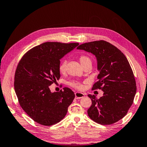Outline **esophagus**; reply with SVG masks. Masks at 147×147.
<instances>
[{
  "mask_svg": "<svg viewBox=\"0 0 147 147\" xmlns=\"http://www.w3.org/2000/svg\"><path fill=\"white\" fill-rule=\"evenodd\" d=\"M75 96H76V99H81L85 96V94L82 93V92H77L75 93Z\"/></svg>",
  "mask_w": 147,
  "mask_h": 147,
  "instance_id": "obj_1",
  "label": "esophagus"
}]
</instances>
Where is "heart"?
<instances>
[{
  "label": "heart",
  "instance_id": "b5f03b06",
  "mask_svg": "<svg viewBox=\"0 0 147 147\" xmlns=\"http://www.w3.org/2000/svg\"><path fill=\"white\" fill-rule=\"evenodd\" d=\"M79 59L80 64L82 65L83 67L87 64L91 63L90 58L89 57H87V55H80L79 58ZM66 70H67V61L65 60H63V61H61V63H60L59 71L61 74H65L66 72ZM70 86L71 87L76 88V89H79V90L82 89L84 88L83 84L82 83H80V82H78V81H74V82H71Z\"/></svg>",
  "mask_w": 147,
  "mask_h": 147
}]
</instances>
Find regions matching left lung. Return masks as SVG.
Listing matches in <instances>:
<instances>
[{"label":"left lung","mask_w":147,"mask_h":147,"mask_svg":"<svg viewBox=\"0 0 147 147\" xmlns=\"http://www.w3.org/2000/svg\"><path fill=\"white\" fill-rule=\"evenodd\" d=\"M95 55L99 74L92 90L101 89L103 96L97 99L89 94L92 105L89 118L100 125H111L125 116L132 105L136 92V81L125 55L104 40L91 41L77 48Z\"/></svg>","instance_id":"left-lung-1"}]
</instances>
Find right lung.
I'll return each mask as SVG.
<instances>
[{"label":"right lung","mask_w":147,"mask_h":147,"mask_svg":"<svg viewBox=\"0 0 147 147\" xmlns=\"http://www.w3.org/2000/svg\"><path fill=\"white\" fill-rule=\"evenodd\" d=\"M79 45L46 42L31 49L19 61L14 90L22 109L35 122L51 126L66 116L74 92L68 87L51 92L49 86L60 79L61 58Z\"/></svg>","instance_id":"add662e5"}]
</instances>
